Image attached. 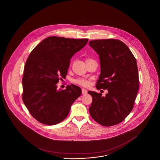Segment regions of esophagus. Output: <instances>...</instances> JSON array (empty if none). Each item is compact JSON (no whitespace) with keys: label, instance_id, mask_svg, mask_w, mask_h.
<instances>
[{"label":"esophagus","instance_id":"obj_1","mask_svg":"<svg viewBox=\"0 0 160 160\" xmlns=\"http://www.w3.org/2000/svg\"><path fill=\"white\" fill-rule=\"evenodd\" d=\"M82 94H86L87 93V90H86V89H84V88H82Z\"/></svg>","mask_w":160,"mask_h":160}]
</instances>
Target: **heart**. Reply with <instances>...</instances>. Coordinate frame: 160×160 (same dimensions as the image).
<instances>
[{"label":"heart","mask_w":160,"mask_h":160,"mask_svg":"<svg viewBox=\"0 0 160 160\" xmlns=\"http://www.w3.org/2000/svg\"><path fill=\"white\" fill-rule=\"evenodd\" d=\"M74 82L77 83L79 85H81L82 86H87L89 84L88 81L84 78H78L74 81Z\"/></svg>","instance_id":"heart-1"}]
</instances>
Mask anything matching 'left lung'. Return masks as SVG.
<instances>
[{
	"instance_id": "8db88e82",
	"label": "left lung",
	"mask_w": 160,
	"mask_h": 160,
	"mask_svg": "<svg viewBox=\"0 0 160 160\" xmlns=\"http://www.w3.org/2000/svg\"><path fill=\"white\" fill-rule=\"evenodd\" d=\"M89 46L99 55L101 71L96 88L108 92L88 91L92 98L90 114L102 126H114L123 121L133 108L139 87L136 59L126 44L119 40H95Z\"/></svg>"
}]
</instances>
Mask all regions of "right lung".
<instances>
[{
	"label": "right lung",
	"instance_id": "1",
	"mask_svg": "<svg viewBox=\"0 0 160 160\" xmlns=\"http://www.w3.org/2000/svg\"><path fill=\"white\" fill-rule=\"evenodd\" d=\"M88 39L51 36L44 39L30 54L22 79L24 104L36 120L55 125L68 116L71 106L82 94L76 85L58 90L60 77L66 78L70 59Z\"/></svg>",
	"mask_w": 160,
	"mask_h": 160
}]
</instances>
